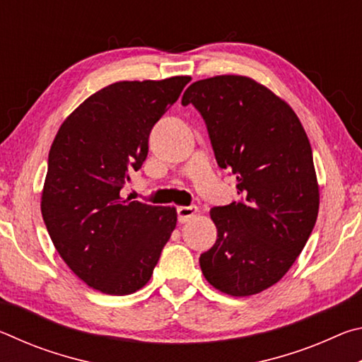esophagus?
<instances>
[{"label": "esophagus", "instance_id": "obj_1", "mask_svg": "<svg viewBox=\"0 0 362 362\" xmlns=\"http://www.w3.org/2000/svg\"><path fill=\"white\" fill-rule=\"evenodd\" d=\"M196 211H198V209H196V206H180V207H177V218H179L180 223H185L194 216Z\"/></svg>", "mask_w": 362, "mask_h": 362}]
</instances>
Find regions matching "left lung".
<instances>
[{
  "label": "left lung",
  "instance_id": "left-lung-1",
  "mask_svg": "<svg viewBox=\"0 0 362 362\" xmlns=\"http://www.w3.org/2000/svg\"><path fill=\"white\" fill-rule=\"evenodd\" d=\"M188 103L241 194L211 209L217 241L201 254V269L220 292L254 296L284 276L315 228L320 188L311 145L293 110L250 78L201 79L183 94Z\"/></svg>",
  "mask_w": 362,
  "mask_h": 362
}]
</instances>
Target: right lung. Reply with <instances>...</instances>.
Masks as SVG:
<instances>
[{
	"mask_svg": "<svg viewBox=\"0 0 362 362\" xmlns=\"http://www.w3.org/2000/svg\"><path fill=\"white\" fill-rule=\"evenodd\" d=\"M189 76L119 81L86 99L60 126L47 159L41 214L79 279L108 296L148 283L177 223L175 207L121 198L148 155V137Z\"/></svg>",
	"mask_w": 362,
	"mask_h": 362,
	"instance_id": "right-lung-1",
	"label": "right lung"
}]
</instances>
